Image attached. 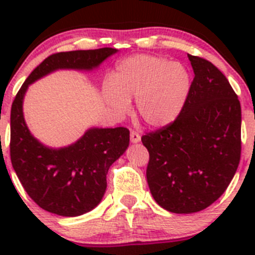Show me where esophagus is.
<instances>
[{
  "instance_id": "1",
  "label": "esophagus",
  "mask_w": 255,
  "mask_h": 255,
  "mask_svg": "<svg viewBox=\"0 0 255 255\" xmlns=\"http://www.w3.org/2000/svg\"><path fill=\"white\" fill-rule=\"evenodd\" d=\"M130 140H131L132 143H138V141H140V135H139V132L131 130V132H130Z\"/></svg>"
}]
</instances>
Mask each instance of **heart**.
<instances>
[{"instance_id":"b5f03b06","label":"heart","mask_w":255,"mask_h":255,"mask_svg":"<svg viewBox=\"0 0 255 255\" xmlns=\"http://www.w3.org/2000/svg\"><path fill=\"white\" fill-rule=\"evenodd\" d=\"M191 89L185 65L153 55H135L117 64L114 79L103 84L106 102L119 115L128 112L130 100L150 126H164L181 114Z\"/></svg>"}]
</instances>
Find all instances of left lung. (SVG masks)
Instances as JSON below:
<instances>
[{
  "instance_id": "1",
  "label": "left lung",
  "mask_w": 255,
  "mask_h": 255,
  "mask_svg": "<svg viewBox=\"0 0 255 255\" xmlns=\"http://www.w3.org/2000/svg\"><path fill=\"white\" fill-rule=\"evenodd\" d=\"M177 119L141 141L149 152L147 181L153 198L172 213H194L224 194L242 155V107L226 76L199 56Z\"/></svg>"
}]
</instances>
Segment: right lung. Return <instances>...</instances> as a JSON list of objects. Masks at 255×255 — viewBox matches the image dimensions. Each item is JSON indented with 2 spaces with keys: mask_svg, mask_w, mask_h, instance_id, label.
<instances>
[{
  "mask_svg": "<svg viewBox=\"0 0 255 255\" xmlns=\"http://www.w3.org/2000/svg\"><path fill=\"white\" fill-rule=\"evenodd\" d=\"M116 48L58 52L38 65L17 92L10 117V157L29 197L58 216L75 217L92 211L107 188L108 168L129 147L126 128L91 129L75 144L61 149L44 147L29 132L22 117V98L29 84L57 69L92 70Z\"/></svg>",
  "mask_w": 255,
  "mask_h": 255,
  "instance_id": "add662e5",
  "label": "right lung"
}]
</instances>
